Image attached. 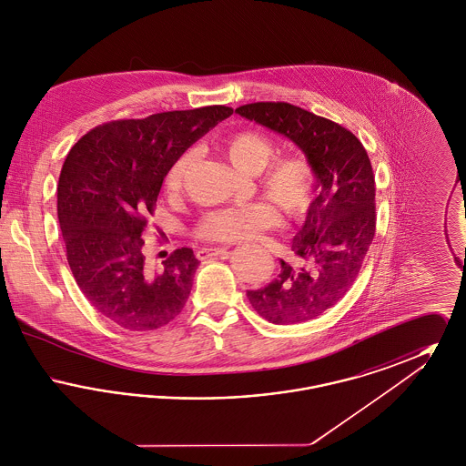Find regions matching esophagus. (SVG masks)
<instances>
[{"label": "esophagus", "instance_id": "34e87169", "mask_svg": "<svg viewBox=\"0 0 466 466\" xmlns=\"http://www.w3.org/2000/svg\"><path fill=\"white\" fill-rule=\"evenodd\" d=\"M223 253H227L225 246L223 248H200V249H198V258L199 260H206V258L218 257V255H223Z\"/></svg>", "mask_w": 466, "mask_h": 466}]
</instances>
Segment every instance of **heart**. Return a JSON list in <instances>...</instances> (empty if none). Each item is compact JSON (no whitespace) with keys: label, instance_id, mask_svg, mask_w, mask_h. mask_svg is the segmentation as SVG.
<instances>
[{"label":"heart","instance_id":"heart-1","mask_svg":"<svg viewBox=\"0 0 466 466\" xmlns=\"http://www.w3.org/2000/svg\"><path fill=\"white\" fill-rule=\"evenodd\" d=\"M218 148L238 171L257 175L264 196L289 218L306 217L314 199V173L306 157L293 154L272 161L276 143L267 134L253 129L227 136ZM192 158L194 152L188 150L171 162L164 177L167 192L177 194L183 188ZM278 223L279 215L274 206L249 202L206 213L196 227V234L213 243H244L257 239Z\"/></svg>","mask_w":466,"mask_h":466}]
</instances>
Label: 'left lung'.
Segmentation results:
<instances>
[{"label": "left lung", "mask_w": 466, "mask_h": 466, "mask_svg": "<svg viewBox=\"0 0 466 466\" xmlns=\"http://www.w3.org/2000/svg\"><path fill=\"white\" fill-rule=\"evenodd\" d=\"M236 113L287 136L306 154L316 177V198L291 243L300 266L281 260L274 281L246 293L253 309L274 325L309 321L353 287L374 239L370 158L351 131L289 103H251Z\"/></svg>", "instance_id": "left-lung-1"}]
</instances>
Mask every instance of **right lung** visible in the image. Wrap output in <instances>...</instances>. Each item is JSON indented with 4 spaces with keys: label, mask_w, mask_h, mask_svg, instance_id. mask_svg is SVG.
Wrapping results in <instances>:
<instances>
[{
    "label": "right lung",
    "mask_w": 466,
    "mask_h": 466,
    "mask_svg": "<svg viewBox=\"0 0 466 466\" xmlns=\"http://www.w3.org/2000/svg\"><path fill=\"white\" fill-rule=\"evenodd\" d=\"M232 111L215 105L113 120L69 150L57 187L67 264L92 308L115 325L156 330L185 308L199 266L194 251L175 249L150 272L141 236L171 162Z\"/></svg>",
    "instance_id": "right-lung-1"
}]
</instances>
